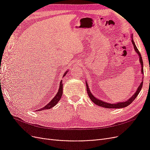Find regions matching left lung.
<instances>
[{"mask_svg":"<svg viewBox=\"0 0 150 150\" xmlns=\"http://www.w3.org/2000/svg\"><path fill=\"white\" fill-rule=\"evenodd\" d=\"M131 42H132V44L133 45L134 51H135L137 53L138 55L139 56V62H140L141 66H142V74H144V72H143V59H142V56H141V54H140L139 51H138V49H137V47L136 46L135 43H134L133 39V35H131ZM143 79H142V82L140 83L139 86H138V88H137V91H136V92L134 93V94L131 98H129L128 99V100H126L125 101H122V102H117L116 103H112V104L110 103H106L105 101H103L101 100V99H99L96 98V97H94L93 95V94L91 93V91H90L89 88L88 86V84L87 81H86V89H87V92H88V96H89L91 100L94 104H96V105H98V106H101V107H103V108H106L117 109V108H125V107L128 106L134 100L135 98L137 97L139 93L140 92L141 89H142V88L143 83Z\"/></svg>","mask_w":150,"mask_h":150,"instance_id":"8db88e82","label":"left lung"}]
</instances>
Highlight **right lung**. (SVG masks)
I'll use <instances>...</instances> for the list:
<instances>
[{"label": "right lung", "mask_w": 150, "mask_h": 150, "mask_svg": "<svg viewBox=\"0 0 150 150\" xmlns=\"http://www.w3.org/2000/svg\"><path fill=\"white\" fill-rule=\"evenodd\" d=\"M68 72V71H66L65 73L63 75L62 78H64V77L66 76V74H67V72ZM62 80H61L60 81V84H59V88L58 89V91L57 93V94H56V96L53 98V99L52 100L50 101L46 106H44L42 108H40V110H38V111H42V110H48V109L50 108H52V107H54V106H56V104H57V103L59 102V101L60 100L61 97H62Z\"/></svg>", "instance_id": "right-lung-1"}]
</instances>
